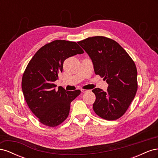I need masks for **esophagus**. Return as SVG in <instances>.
I'll return each mask as SVG.
<instances>
[{"label":"esophagus","mask_w":158,"mask_h":158,"mask_svg":"<svg viewBox=\"0 0 158 158\" xmlns=\"http://www.w3.org/2000/svg\"><path fill=\"white\" fill-rule=\"evenodd\" d=\"M88 89H81V92H82V93H86L88 92Z\"/></svg>","instance_id":"34e87169"}]
</instances>
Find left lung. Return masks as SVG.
I'll return each instance as SVG.
<instances>
[{
  "instance_id": "8db88e82",
  "label": "left lung",
  "mask_w": 158,
  "mask_h": 158,
  "mask_svg": "<svg viewBox=\"0 0 158 158\" xmlns=\"http://www.w3.org/2000/svg\"><path fill=\"white\" fill-rule=\"evenodd\" d=\"M78 44L92 59L95 74L109 84L106 92L95 88V113L108 121L117 120L125 113L138 89L135 62L117 42L103 36L88 37Z\"/></svg>"
}]
</instances>
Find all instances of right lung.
I'll use <instances>...</instances> for the list:
<instances>
[{"instance_id": "add662e5", "label": "right lung", "mask_w": 158, "mask_h": 158, "mask_svg": "<svg viewBox=\"0 0 158 158\" xmlns=\"http://www.w3.org/2000/svg\"><path fill=\"white\" fill-rule=\"evenodd\" d=\"M82 53L76 42L55 40L41 47L28 63L22 76V92L28 107L43 125L55 127L68 117L70 103L81 92L61 86L56 90L54 82L63 72L64 61Z\"/></svg>"}]
</instances>
